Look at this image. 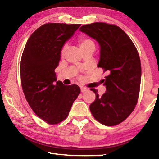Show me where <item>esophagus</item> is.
Wrapping results in <instances>:
<instances>
[{
    "mask_svg": "<svg viewBox=\"0 0 159 159\" xmlns=\"http://www.w3.org/2000/svg\"><path fill=\"white\" fill-rule=\"evenodd\" d=\"M88 89L87 88L85 87H80V91H81L82 93H84V92H86V91H88Z\"/></svg>",
    "mask_w": 159,
    "mask_h": 159,
    "instance_id": "1",
    "label": "esophagus"
}]
</instances>
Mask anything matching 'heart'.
<instances>
[{
  "mask_svg": "<svg viewBox=\"0 0 159 159\" xmlns=\"http://www.w3.org/2000/svg\"><path fill=\"white\" fill-rule=\"evenodd\" d=\"M79 46L80 49H83V48H85L91 46V45H94V43L91 41V40L88 39H80L79 41ZM94 46H95V45H94ZM66 49H67V45H64L62 48V49L61 50V56L64 55V54H65L66 51Z\"/></svg>",
  "mask_w": 159,
  "mask_h": 159,
  "instance_id": "b5f03b06",
  "label": "heart"
}]
</instances>
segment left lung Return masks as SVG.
I'll return each mask as SVG.
<instances>
[{
    "mask_svg": "<svg viewBox=\"0 0 159 159\" xmlns=\"http://www.w3.org/2000/svg\"><path fill=\"white\" fill-rule=\"evenodd\" d=\"M79 30L99 45L98 67L107 71L106 93L102 96L91 89L96 99L90 105L95 119L105 125H118L127 118L138 102L141 82V63L138 50L118 26L103 22L83 25Z\"/></svg>",
    "mask_w": 159,
    "mask_h": 159,
    "instance_id": "1",
    "label": "left lung"
}]
</instances>
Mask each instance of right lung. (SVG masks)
Here are the masks:
<instances>
[{
  "label": "right lung",
  "mask_w": 159,
  "mask_h": 159,
  "mask_svg": "<svg viewBox=\"0 0 159 159\" xmlns=\"http://www.w3.org/2000/svg\"><path fill=\"white\" fill-rule=\"evenodd\" d=\"M80 26L45 24L29 37L21 56V82L26 99L35 114L51 125L65 119L80 93L77 85L57 81L55 72L63 45Z\"/></svg>",
  "instance_id": "add662e5"
}]
</instances>
